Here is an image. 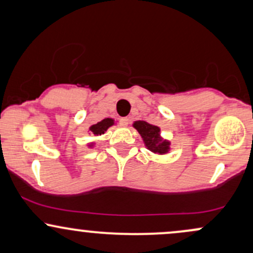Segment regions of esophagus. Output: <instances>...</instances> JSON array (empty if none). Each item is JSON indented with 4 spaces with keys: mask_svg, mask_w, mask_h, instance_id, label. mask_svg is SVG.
Masks as SVG:
<instances>
[{
    "mask_svg": "<svg viewBox=\"0 0 253 253\" xmlns=\"http://www.w3.org/2000/svg\"><path fill=\"white\" fill-rule=\"evenodd\" d=\"M129 123V119L128 118H121L120 119V125L121 126H127Z\"/></svg>",
    "mask_w": 253,
    "mask_h": 253,
    "instance_id": "obj_1",
    "label": "esophagus"
}]
</instances>
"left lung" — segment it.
Instances as JSON below:
<instances>
[{
	"label": "left lung",
	"mask_w": 253,
	"mask_h": 253,
	"mask_svg": "<svg viewBox=\"0 0 253 253\" xmlns=\"http://www.w3.org/2000/svg\"><path fill=\"white\" fill-rule=\"evenodd\" d=\"M133 126L140 133V135L143 136L147 149L156 153L168 152L170 144L168 141L162 140L161 136H159L161 129L158 127L155 126V125L146 123V121H135Z\"/></svg>",
	"instance_id": "left-lung-1"
}]
</instances>
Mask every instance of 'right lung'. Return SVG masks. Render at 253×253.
<instances>
[{
    "label": "right lung",
    "mask_w": 253,
    "mask_h": 253,
    "mask_svg": "<svg viewBox=\"0 0 253 253\" xmlns=\"http://www.w3.org/2000/svg\"><path fill=\"white\" fill-rule=\"evenodd\" d=\"M113 124H114V121H113L112 119H104V120L100 121V123H97L96 125H92V126L90 127V130H91L95 135H101L103 134V133L108 129V127L112 126Z\"/></svg>",
    "instance_id": "obj_1"
}]
</instances>
